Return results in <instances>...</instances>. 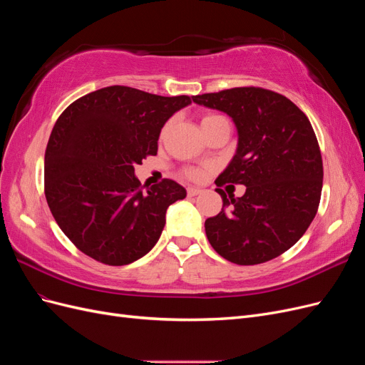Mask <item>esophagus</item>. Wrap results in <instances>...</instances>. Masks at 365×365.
I'll return each mask as SVG.
<instances>
[{
    "label": "esophagus",
    "mask_w": 365,
    "mask_h": 365,
    "mask_svg": "<svg viewBox=\"0 0 365 365\" xmlns=\"http://www.w3.org/2000/svg\"><path fill=\"white\" fill-rule=\"evenodd\" d=\"M200 193H201V190L196 189V187H189V189H187V195H189L190 197L192 196H197Z\"/></svg>",
    "instance_id": "1"
}]
</instances>
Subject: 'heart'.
I'll use <instances>...</instances> for the list:
<instances>
[{"mask_svg":"<svg viewBox=\"0 0 365 365\" xmlns=\"http://www.w3.org/2000/svg\"><path fill=\"white\" fill-rule=\"evenodd\" d=\"M213 117H217V115H207L202 120H208V118H213ZM201 175H202V172L200 169H189V170H187V176H189L190 180H200Z\"/></svg>","mask_w":365,"mask_h":365,"instance_id":"heart-1","label":"heart"}]
</instances>
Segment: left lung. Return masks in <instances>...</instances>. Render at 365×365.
<instances>
[{
    "label": "left lung",
    "instance_id": "1",
    "mask_svg": "<svg viewBox=\"0 0 365 365\" xmlns=\"http://www.w3.org/2000/svg\"><path fill=\"white\" fill-rule=\"evenodd\" d=\"M197 105L231 117L237 129L233 160L216 185L244 184L245 195L222 197L205 220L210 245L236 264H257L295 245L314 220L323 189V160L311 121L289 98L244 86L193 96Z\"/></svg>",
    "mask_w": 365,
    "mask_h": 365
}]
</instances>
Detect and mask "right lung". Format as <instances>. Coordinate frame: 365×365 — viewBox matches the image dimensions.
<instances>
[{
  "label": "right lung",
  "instance_id": "add662e5",
  "mask_svg": "<svg viewBox=\"0 0 365 365\" xmlns=\"http://www.w3.org/2000/svg\"><path fill=\"white\" fill-rule=\"evenodd\" d=\"M190 103L189 96L114 85L61 114L43 160L46 197L63 235L86 256L121 267L155 247L169 205L187 192L172 180L143 190L134 168L157 155L164 123Z\"/></svg>",
  "mask_w": 365,
  "mask_h": 365
}]
</instances>
